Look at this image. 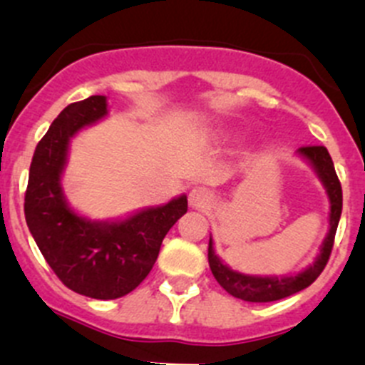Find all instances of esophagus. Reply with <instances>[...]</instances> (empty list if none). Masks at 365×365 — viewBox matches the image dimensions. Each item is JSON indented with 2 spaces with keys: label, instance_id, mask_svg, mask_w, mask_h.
Segmentation results:
<instances>
[{
  "label": "esophagus",
  "instance_id": "obj_1",
  "mask_svg": "<svg viewBox=\"0 0 365 365\" xmlns=\"http://www.w3.org/2000/svg\"><path fill=\"white\" fill-rule=\"evenodd\" d=\"M210 192H208L207 189H203V187H196V189L190 190L189 194V203L190 207H196V208H201L205 207V205L210 201Z\"/></svg>",
  "mask_w": 365,
  "mask_h": 365
}]
</instances>
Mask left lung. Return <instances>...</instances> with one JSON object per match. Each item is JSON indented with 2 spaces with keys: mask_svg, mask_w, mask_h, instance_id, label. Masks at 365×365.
Segmentation results:
<instances>
[{
  "mask_svg": "<svg viewBox=\"0 0 365 365\" xmlns=\"http://www.w3.org/2000/svg\"><path fill=\"white\" fill-rule=\"evenodd\" d=\"M298 155L312 165L314 171L319 176L321 183L327 189L328 200H330V230L324 237L321 253L317 255L316 262L307 269H303V271H299L298 274H289V277H251V274L233 271L214 253V242H212V239L208 240V264H210L212 274L228 294L244 299V302H277V299H284L287 296L303 291V289H307L317 280V277L323 272L324 265H327L328 258H330L335 232H337L339 219H341L342 212L341 182L337 178L330 153L324 146H303L298 150Z\"/></svg>",
  "mask_w": 365,
  "mask_h": 365,
  "instance_id": "1",
  "label": "left lung"
}]
</instances>
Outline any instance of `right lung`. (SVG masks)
Returning a JSON list of instances; mask_svg holds the SVG:
<instances>
[{
  "label": "right lung",
  "instance_id": "1",
  "mask_svg": "<svg viewBox=\"0 0 365 365\" xmlns=\"http://www.w3.org/2000/svg\"><path fill=\"white\" fill-rule=\"evenodd\" d=\"M107 114L105 96L67 105L35 148L24 194L26 225L49 267L66 287L94 299L132 292L150 274L165 233L187 212L185 194L121 221H91L69 207L62 173L71 137Z\"/></svg>",
  "mask_w": 365,
  "mask_h": 365
}]
</instances>
